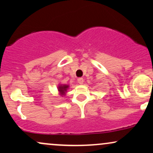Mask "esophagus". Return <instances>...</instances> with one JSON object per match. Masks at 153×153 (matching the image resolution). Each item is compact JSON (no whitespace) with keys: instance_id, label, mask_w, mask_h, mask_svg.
<instances>
[{"instance_id":"obj_1","label":"esophagus","mask_w":153,"mask_h":153,"mask_svg":"<svg viewBox=\"0 0 153 153\" xmlns=\"http://www.w3.org/2000/svg\"><path fill=\"white\" fill-rule=\"evenodd\" d=\"M83 82H84L83 78H79L78 79V82L79 84H80V85H82V84L83 83Z\"/></svg>"}]
</instances>
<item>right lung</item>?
Here are the masks:
<instances>
[{
  "label": "right lung",
  "mask_w": 153,
  "mask_h": 153,
  "mask_svg": "<svg viewBox=\"0 0 153 153\" xmlns=\"http://www.w3.org/2000/svg\"><path fill=\"white\" fill-rule=\"evenodd\" d=\"M69 88V85H65V84H59L57 87V90H58L59 95L60 96H65L66 94L67 91Z\"/></svg>",
  "instance_id": "obj_1"
}]
</instances>
